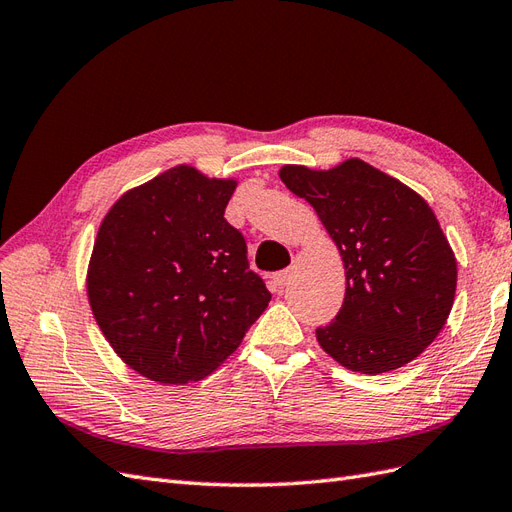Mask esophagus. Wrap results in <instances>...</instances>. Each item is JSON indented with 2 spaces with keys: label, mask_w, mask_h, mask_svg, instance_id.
<instances>
[{
  "label": "esophagus",
  "mask_w": 512,
  "mask_h": 512,
  "mask_svg": "<svg viewBox=\"0 0 512 512\" xmlns=\"http://www.w3.org/2000/svg\"><path fill=\"white\" fill-rule=\"evenodd\" d=\"M288 282H290V269L280 271V273H275V275H273V286H275L277 290H282Z\"/></svg>",
  "instance_id": "esophagus-1"
}]
</instances>
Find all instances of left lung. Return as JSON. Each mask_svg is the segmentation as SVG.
Wrapping results in <instances>:
<instances>
[{
    "mask_svg": "<svg viewBox=\"0 0 512 512\" xmlns=\"http://www.w3.org/2000/svg\"><path fill=\"white\" fill-rule=\"evenodd\" d=\"M280 179L318 213L346 269L344 305L316 329L320 348L359 374L408 365L451 314L457 260L427 200L371 164L316 170L284 164Z\"/></svg>",
    "mask_w": 512,
    "mask_h": 512,
    "instance_id": "left-lung-1",
    "label": "left lung"
}]
</instances>
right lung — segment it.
<instances>
[{"instance_id":"right-lung-1","label":"right lung","mask_w":512,"mask_h":512,"mask_svg":"<svg viewBox=\"0 0 512 512\" xmlns=\"http://www.w3.org/2000/svg\"><path fill=\"white\" fill-rule=\"evenodd\" d=\"M237 179L177 164L123 192L100 222L87 299L115 354L160 384L207 378L239 348L271 292L224 220Z\"/></svg>"}]
</instances>
